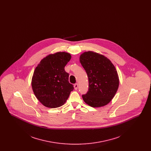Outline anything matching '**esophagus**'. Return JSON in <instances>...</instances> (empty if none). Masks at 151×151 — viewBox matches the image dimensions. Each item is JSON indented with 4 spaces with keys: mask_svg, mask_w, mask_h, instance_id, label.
Segmentation results:
<instances>
[{
    "mask_svg": "<svg viewBox=\"0 0 151 151\" xmlns=\"http://www.w3.org/2000/svg\"><path fill=\"white\" fill-rule=\"evenodd\" d=\"M78 88V84L77 83H76V84L74 85V89H75V90H77Z\"/></svg>",
    "mask_w": 151,
    "mask_h": 151,
    "instance_id": "esophagus-1",
    "label": "esophagus"
}]
</instances>
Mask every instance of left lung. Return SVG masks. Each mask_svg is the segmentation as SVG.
Instances as JSON below:
<instances>
[{
  "mask_svg": "<svg viewBox=\"0 0 151 151\" xmlns=\"http://www.w3.org/2000/svg\"><path fill=\"white\" fill-rule=\"evenodd\" d=\"M80 62L89 81L88 91L82 95L83 100L93 108L106 105L114 97L119 86L114 65L108 58L91 51L81 54Z\"/></svg>",
  "mask_w": 151,
  "mask_h": 151,
  "instance_id": "8db88e82",
  "label": "left lung"
}]
</instances>
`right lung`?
<instances>
[{"label": "right lung", "mask_w": 151, "mask_h": 151, "mask_svg": "<svg viewBox=\"0 0 151 151\" xmlns=\"http://www.w3.org/2000/svg\"><path fill=\"white\" fill-rule=\"evenodd\" d=\"M71 55L57 52L43 58L36 67L32 87L36 98L47 108H56L65 104L74 89L68 81L69 74L65 67Z\"/></svg>", "instance_id": "add662e5"}]
</instances>
